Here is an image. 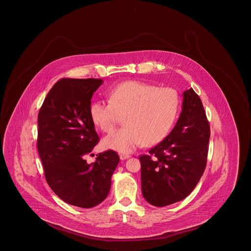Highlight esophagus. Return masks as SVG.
<instances>
[{"label":"esophagus","instance_id":"esophagus-1","mask_svg":"<svg viewBox=\"0 0 251 251\" xmlns=\"http://www.w3.org/2000/svg\"><path fill=\"white\" fill-rule=\"evenodd\" d=\"M130 158V156L127 155V154H121V155H120V158H121L122 160H125V159H126V158Z\"/></svg>","mask_w":251,"mask_h":251}]
</instances>
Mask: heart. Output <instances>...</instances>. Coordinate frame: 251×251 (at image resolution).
<instances>
[{"mask_svg": "<svg viewBox=\"0 0 251 251\" xmlns=\"http://www.w3.org/2000/svg\"><path fill=\"white\" fill-rule=\"evenodd\" d=\"M109 103L95 101L90 117L100 130L111 131L123 117L125 126L103 139L106 149L131 153L143 143L156 145L171 130L180 108L178 93L141 81H126L108 93Z\"/></svg>", "mask_w": 251, "mask_h": 251, "instance_id": "obj_1", "label": "heart"}]
</instances>
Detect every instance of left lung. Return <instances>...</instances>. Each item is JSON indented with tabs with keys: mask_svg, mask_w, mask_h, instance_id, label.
Segmentation results:
<instances>
[{
	"mask_svg": "<svg viewBox=\"0 0 251 251\" xmlns=\"http://www.w3.org/2000/svg\"><path fill=\"white\" fill-rule=\"evenodd\" d=\"M210 125L202 102L191 88L183 93L182 110L170 134L142 155V193L153 206L164 207L187 198L207 164Z\"/></svg>",
	"mask_w": 251,
	"mask_h": 251,
	"instance_id": "obj_1",
	"label": "left lung"
}]
</instances>
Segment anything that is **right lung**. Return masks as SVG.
Masks as SVG:
<instances>
[{
  "label": "right lung",
  "mask_w": 251,
  "mask_h": 251,
  "mask_svg": "<svg viewBox=\"0 0 251 251\" xmlns=\"http://www.w3.org/2000/svg\"><path fill=\"white\" fill-rule=\"evenodd\" d=\"M102 84L95 78L58 80L38 116V151L47 183L58 198L79 208H93L106 199L119 163L112 150L91 164L84 159L99 142L90 106Z\"/></svg>",
  "instance_id": "obj_1"
}]
</instances>
